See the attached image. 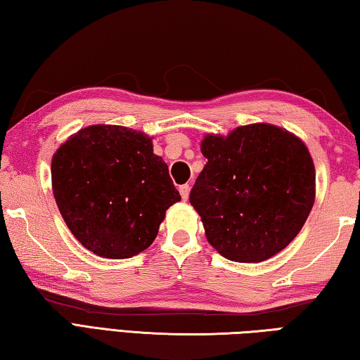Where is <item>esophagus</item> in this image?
Segmentation results:
<instances>
[{
	"label": "esophagus",
	"instance_id": "34e87169",
	"mask_svg": "<svg viewBox=\"0 0 360 360\" xmlns=\"http://www.w3.org/2000/svg\"><path fill=\"white\" fill-rule=\"evenodd\" d=\"M179 191H180L181 199H183V200H188V198H189V185H181V186L179 188Z\"/></svg>",
	"mask_w": 360,
	"mask_h": 360
}]
</instances>
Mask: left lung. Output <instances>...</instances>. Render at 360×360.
<instances>
[{
	"instance_id": "8db88e82",
	"label": "left lung",
	"mask_w": 360,
	"mask_h": 360,
	"mask_svg": "<svg viewBox=\"0 0 360 360\" xmlns=\"http://www.w3.org/2000/svg\"><path fill=\"white\" fill-rule=\"evenodd\" d=\"M208 161L189 202L208 243L240 263L279 254L301 232L315 202V166L304 142L285 128L250 124L227 136L205 134Z\"/></svg>"
}]
</instances>
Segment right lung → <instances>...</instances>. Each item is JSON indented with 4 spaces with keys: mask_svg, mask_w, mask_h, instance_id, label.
Returning a JSON list of instances; mask_svg holds the SVG:
<instances>
[{
    "mask_svg": "<svg viewBox=\"0 0 360 360\" xmlns=\"http://www.w3.org/2000/svg\"><path fill=\"white\" fill-rule=\"evenodd\" d=\"M60 216L103 259H130L157 238L166 210L181 200L152 138L120 125L81 128L51 160Z\"/></svg>",
    "mask_w": 360,
    "mask_h": 360,
    "instance_id": "1",
    "label": "right lung"
}]
</instances>
